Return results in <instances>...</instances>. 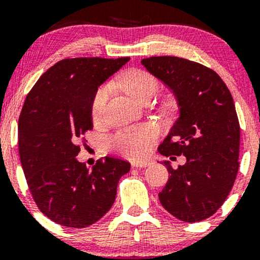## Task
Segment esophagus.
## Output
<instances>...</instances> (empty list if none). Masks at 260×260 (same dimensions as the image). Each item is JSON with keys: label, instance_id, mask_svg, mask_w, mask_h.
I'll return each mask as SVG.
<instances>
[{"label": "esophagus", "instance_id": "34e87169", "mask_svg": "<svg viewBox=\"0 0 260 260\" xmlns=\"http://www.w3.org/2000/svg\"><path fill=\"white\" fill-rule=\"evenodd\" d=\"M151 165L150 160H143V161H133L132 166L133 168H147V166Z\"/></svg>", "mask_w": 260, "mask_h": 260}]
</instances>
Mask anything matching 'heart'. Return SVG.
Listing matches in <instances>:
<instances>
[{"mask_svg":"<svg viewBox=\"0 0 260 260\" xmlns=\"http://www.w3.org/2000/svg\"><path fill=\"white\" fill-rule=\"evenodd\" d=\"M116 84L123 89L134 100L143 103L153 98L157 90V82L151 73L145 70H128L116 80ZM110 85H103L94 92L90 104V112L94 120L99 118L106 101L110 96ZM157 129L151 126L131 127L118 131L107 139V145L112 150L124 156L140 157L148 153L153 143L157 138Z\"/></svg>","mask_w":260,"mask_h":260,"instance_id":"1","label":"heart"}]
</instances>
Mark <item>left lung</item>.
Wrapping results in <instances>:
<instances>
[{"label":"left lung","mask_w":260,"mask_h":260,"mask_svg":"<svg viewBox=\"0 0 260 260\" xmlns=\"http://www.w3.org/2000/svg\"><path fill=\"white\" fill-rule=\"evenodd\" d=\"M142 63L174 91L180 106V118L159 153L187 159L177 169L164 162L170 176L160 203L182 221H202L226 201L240 168L241 131L232 95L215 71L198 62L153 56Z\"/></svg>","instance_id":"8db88e82"}]
</instances>
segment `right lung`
Wrapping results in <instances>:
<instances>
[{"label":"right lung","mask_w":260,"mask_h":260,"mask_svg":"<svg viewBox=\"0 0 260 260\" xmlns=\"http://www.w3.org/2000/svg\"><path fill=\"white\" fill-rule=\"evenodd\" d=\"M128 57L64 58L45 72L26 95L18 121V148L29 190L53 222L90 226L112 207L128 161L105 156L92 169L79 162L76 144L92 129L90 104L100 84Z\"/></svg>","instance_id":"add662e5"}]
</instances>
